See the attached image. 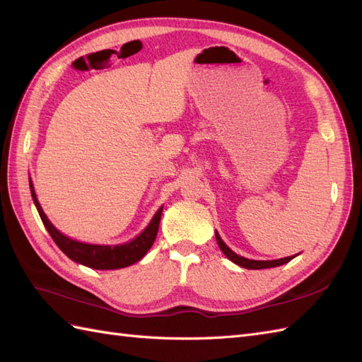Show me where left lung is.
<instances>
[{
    "label": "left lung",
    "instance_id": "8db88e82",
    "mask_svg": "<svg viewBox=\"0 0 362 362\" xmlns=\"http://www.w3.org/2000/svg\"><path fill=\"white\" fill-rule=\"evenodd\" d=\"M216 242H218V245H219V248H221V251L226 254V256L231 260V262H234L236 263V265H239V267H242V268H247V269H263V268H274V267H280V265H283V263H288L289 260H292L294 259L296 256H291V257H285V259H277V260H250V259H245V257H242V256H238L236 252H233L226 243H223V240L221 239V236L218 234V231H216Z\"/></svg>",
    "mask_w": 362,
    "mask_h": 362
}]
</instances>
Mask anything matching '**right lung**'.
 Instances as JSON below:
<instances>
[{
    "label": "right lung",
    "instance_id": "right-lung-1",
    "mask_svg": "<svg viewBox=\"0 0 362 362\" xmlns=\"http://www.w3.org/2000/svg\"><path fill=\"white\" fill-rule=\"evenodd\" d=\"M30 190H32V198L37 209L39 216H41L47 231L50 233V236L53 238L56 245L59 247L71 260L82 263L85 267H90L94 269H119V268L129 267L132 263L139 262L144 254L149 251V248L153 245L155 238H157L163 207L157 211V214H155L149 226L146 227V230L140 234V236L135 238L129 243L110 247V245H90V243L73 240L70 238L64 236L61 231H57L53 227V223L47 219L45 213L42 211L41 205L37 202L32 181H30Z\"/></svg>",
    "mask_w": 362,
    "mask_h": 362
}]
</instances>
